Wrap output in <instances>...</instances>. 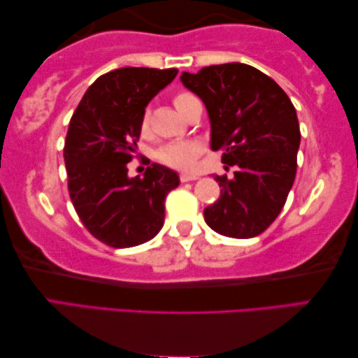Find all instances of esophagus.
<instances>
[{"mask_svg": "<svg viewBox=\"0 0 358 358\" xmlns=\"http://www.w3.org/2000/svg\"><path fill=\"white\" fill-rule=\"evenodd\" d=\"M179 179H180V182H190V180L198 179V176L192 174V173H182L179 176Z\"/></svg>", "mask_w": 358, "mask_h": 358, "instance_id": "1", "label": "esophagus"}]
</instances>
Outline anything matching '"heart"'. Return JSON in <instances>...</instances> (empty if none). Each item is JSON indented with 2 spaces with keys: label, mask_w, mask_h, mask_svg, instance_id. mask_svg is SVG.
<instances>
[{
  "label": "heart",
  "mask_w": 358,
  "mask_h": 358,
  "mask_svg": "<svg viewBox=\"0 0 358 358\" xmlns=\"http://www.w3.org/2000/svg\"><path fill=\"white\" fill-rule=\"evenodd\" d=\"M195 96L192 93L180 90L176 92L173 95V104L176 109L179 110L180 114L184 113L185 108L189 106V103ZM149 130V113L145 110L141 117V131L145 133ZM201 152V144L196 143V141H174V143H169L158 150L157 158L165 165L176 168V169H192L195 165L198 155Z\"/></svg>",
  "instance_id": "b5f03b06"
}]
</instances>
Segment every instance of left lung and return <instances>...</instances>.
Segmentation results:
<instances>
[{
    "instance_id": "left-lung-1",
    "label": "left lung",
    "mask_w": 358,
    "mask_h": 358,
    "mask_svg": "<svg viewBox=\"0 0 358 358\" xmlns=\"http://www.w3.org/2000/svg\"><path fill=\"white\" fill-rule=\"evenodd\" d=\"M187 89L203 99L210 120V148L222 152L233 179L215 176L219 200L204 220L219 234L259 236L282 210L296 174L300 125L290 98L269 76L244 63L182 73Z\"/></svg>"
}]
</instances>
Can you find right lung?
<instances>
[{
    "mask_svg": "<svg viewBox=\"0 0 358 358\" xmlns=\"http://www.w3.org/2000/svg\"><path fill=\"white\" fill-rule=\"evenodd\" d=\"M178 69L120 68L93 82L69 120L64 141L68 192L84 227L115 249L143 244L162 230L166 195L178 174L152 163L128 178L144 108Z\"/></svg>",
    "mask_w": 358,
    "mask_h": 358,
    "instance_id": "add662e5",
    "label": "right lung"
}]
</instances>
